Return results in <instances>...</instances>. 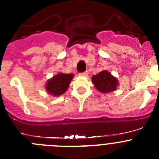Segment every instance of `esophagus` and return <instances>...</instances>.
Returning <instances> with one entry per match:
<instances>
[{
	"label": "esophagus",
	"mask_w": 159,
	"mask_h": 159,
	"mask_svg": "<svg viewBox=\"0 0 159 159\" xmlns=\"http://www.w3.org/2000/svg\"><path fill=\"white\" fill-rule=\"evenodd\" d=\"M88 75V71H84V72L81 73V74H80L81 76H87V75Z\"/></svg>",
	"instance_id": "34e87169"
}]
</instances>
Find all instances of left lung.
<instances>
[{"label": "left lung", "instance_id": "obj_1", "mask_svg": "<svg viewBox=\"0 0 159 159\" xmlns=\"http://www.w3.org/2000/svg\"><path fill=\"white\" fill-rule=\"evenodd\" d=\"M92 82L97 91L101 93H109L117 89L119 80L107 70L100 71L92 77Z\"/></svg>", "mask_w": 159, "mask_h": 159}]
</instances>
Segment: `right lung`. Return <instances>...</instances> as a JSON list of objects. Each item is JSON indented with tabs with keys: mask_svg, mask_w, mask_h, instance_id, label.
<instances>
[{
	"mask_svg": "<svg viewBox=\"0 0 159 159\" xmlns=\"http://www.w3.org/2000/svg\"><path fill=\"white\" fill-rule=\"evenodd\" d=\"M73 77V74H65L62 72H59L55 75L51 79L48 80L46 83L45 90L47 93L53 97L63 95L69 87Z\"/></svg>",
	"mask_w": 159,
	"mask_h": 159,
	"instance_id": "obj_1",
	"label": "right lung"
}]
</instances>
